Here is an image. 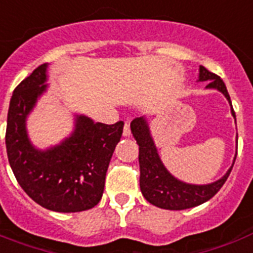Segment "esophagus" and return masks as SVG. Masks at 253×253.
<instances>
[{
	"label": "esophagus",
	"instance_id": "34e87169",
	"mask_svg": "<svg viewBox=\"0 0 253 253\" xmlns=\"http://www.w3.org/2000/svg\"><path fill=\"white\" fill-rule=\"evenodd\" d=\"M123 135L125 136H130L131 135V128H130V122H125V126H123Z\"/></svg>",
	"mask_w": 253,
	"mask_h": 253
}]
</instances>
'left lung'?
Wrapping results in <instances>:
<instances>
[{
  "label": "left lung",
  "mask_w": 253,
  "mask_h": 253,
  "mask_svg": "<svg viewBox=\"0 0 253 253\" xmlns=\"http://www.w3.org/2000/svg\"><path fill=\"white\" fill-rule=\"evenodd\" d=\"M200 81H209L208 87H214L222 91L228 102L231 103L223 80L218 75L210 72L201 65ZM232 106V105H231ZM232 109V107H231ZM234 118L235 111L231 110ZM131 132L139 146V166H140V190L150 204L166 210H185L204 204L215 196L223 186L231 173L232 167L220 180L209 185L185 184L177 180L163 166L158 151L151 138L150 128L146 119L135 118L131 122ZM236 159V158H235Z\"/></svg>",
  "instance_id": "left-lung-1"
}]
</instances>
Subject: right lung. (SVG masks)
I'll return each instance as SVG.
<instances>
[{
  "mask_svg": "<svg viewBox=\"0 0 253 253\" xmlns=\"http://www.w3.org/2000/svg\"><path fill=\"white\" fill-rule=\"evenodd\" d=\"M45 69L47 64L39 65L14 89L5 135L7 159L18 184L37 204L52 211H84L101 201L123 122L94 123L80 115L75 132L60 146L35 150L27 138L26 117L47 87Z\"/></svg>",
  "mask_w": 253,
  "mask_h": 253,
  "instance_id": "1",
  "label": "right lung"
}]
</instances>
